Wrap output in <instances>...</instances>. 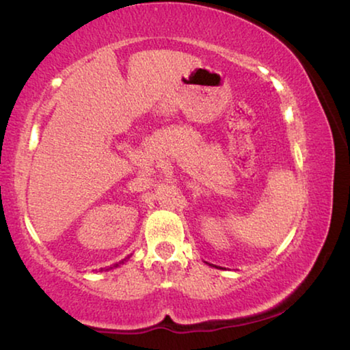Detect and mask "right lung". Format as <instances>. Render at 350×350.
Returning <instances> with one entry per match:
<instances>
[{
    "label": "right lung",
    "instance_id": "obj_1",
    "mask_svg": "<svg viewBox=\"0 0 350 350\" xmlns=\"http://www.w3.org/2000/svg\"><path fill=\"white\" fill-rule=\"evenodd\" d=\"M121 262H124V261H121ZM121 262H118V265H114V267H118L119 265H121ZM108 269H109V267H108Z\"/></svg>",
    "mask_w": 350,
    "mask_h": 350
}]
</instances>
